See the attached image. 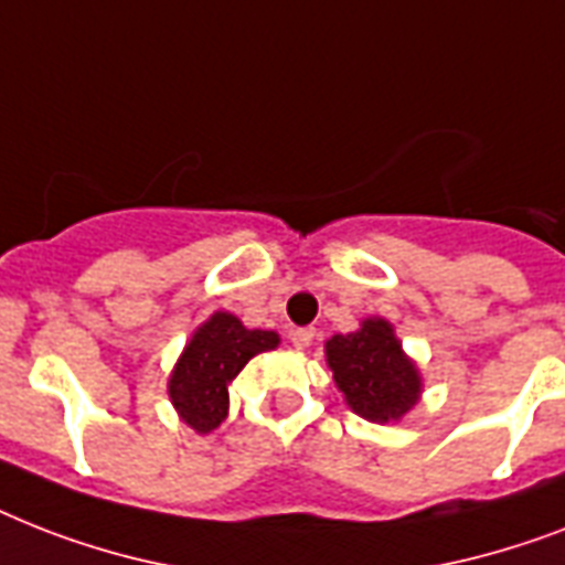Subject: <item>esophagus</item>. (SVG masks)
<instances>
[{
	"mask_svg": "<svg viewBox=\"0 0 565 565\" xmlns=\"http://www.w3.org/2000/svg\"><path fill=\"white\" fill-rule=\"evenodd\" d=\"M311 341H315V329H311V327H300V329H295V332H291V344H295L297 350H306Z\"/></svg>",
	"mask_w": 565,
	"mask_h": 565,
	"instance_id": "obj_1",
	"label": "esophagus"
}]
</instances>
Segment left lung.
I'll list each match as a JSON object with an SVG mask.
<instances>
[{
  "instance_id": "left-lung-1",
  "label": "left lung",
  "mask_w": 565,
  "mask_h": 565,
  "mask_svg": "<svg viewBox=\"0 0 565 565\" xmlns=\"http://www.w3.org/2000/svg\"><path fill=\"white\" fill-rule=\"evenodd\" d=\"M327 364L347 405L370 423L403 419L423 394L417 364L385 318L361 320L355 332L329 338Z\"/></svg>"
}]
</instances>
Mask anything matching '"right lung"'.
Here are the masks:
<instances>
[{"instance_id": "1", "label": "right lung", "mask_w": 565, "mask_h": 565, "mask_svg": "<svg viewBox=\"0 0 565 565\" xmlns=\"http://www.w3.org/2000/svg\"><path fill=\"white\" fill-rule=\"evenodd\" d=\"M279 344L270 329H247L236 315L215 311L192 332L169 376L171 405L198 435L221 426L230 408V382L247 361Z\"/></svg>"}]
</instances>
